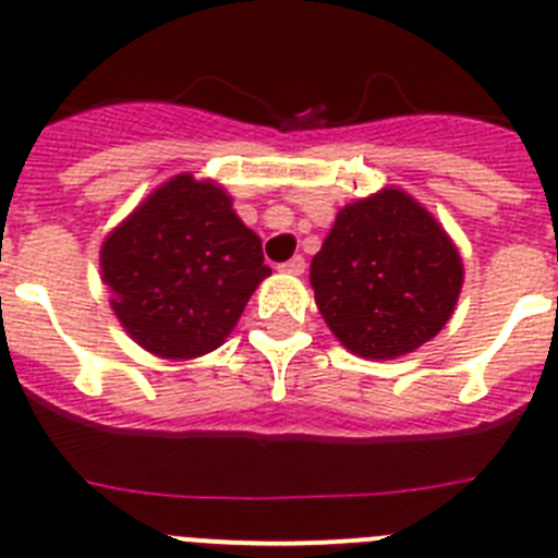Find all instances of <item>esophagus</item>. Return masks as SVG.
Listing matches in <instances>:
<instances>
[{
	"label": "esophagus",
	"instance_id": "obj_1",
	"mask_svg": "<svg viewBox=\"0 0 558 558\" xmlns=\"http://www.w3.org/2000/svg\"><path fill=\"white\" fill-rule=\"evenodd\" d=\"M279 270H282V274L302 276L304 274V256H293V259L282 262V265H279Z\"/></svg>",
	"mask_w": 558,
	"mask_h": 558
}]
</instances>
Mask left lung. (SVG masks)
<instances>
[{
    "mask_svg": "<svg viewBox=\"0 0 558 558\" xmlns=\"http://www.w3.org/2000/svg\"><path fill=\"white\" fill-rule=\"evenodd\" d=\"M327 327L364 359H395L435 338L454 313L463 262L435 217L384 189L338 211L311 262Z\"/></svg>",
    "mask_w": 558,
    "mask_h": 558,
    "instance_id": "left-lung-1",
    "label": "left lung"
}]
</instances>
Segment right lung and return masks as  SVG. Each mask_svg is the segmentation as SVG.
Listing matches in <instances>:
<instances>
[{
  "instance_id": "right-lung-1",
  "label": "right lung",
  "mask_w": 558,
  "mask_h": 558,
  "mask_svg": "<svg viewBox=\"0 0 558 558\" xmlns=\"http://www.w3.org/2000/svg\"><path fill=\"white\" fill-rule=\"evenodd\" d=\"M101 274L137 344L197 359L226 341L270 268L220 185L178 174L109 233Z\"/></svg>"
}]
</instances>
